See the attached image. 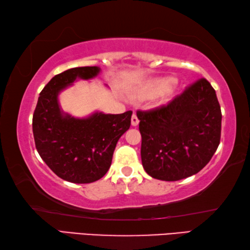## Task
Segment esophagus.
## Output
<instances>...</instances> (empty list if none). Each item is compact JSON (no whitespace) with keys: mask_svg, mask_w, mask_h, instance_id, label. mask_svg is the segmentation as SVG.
<instances>
[{"mask_svg":"<svg viewBox=\"0 0 250 250\" xmlns=\"http://www.w3.org/2000/svg\"><path fill=\"white\" fill-rule=\"evenodd\" d=\"M131 125H132L133 126H137L139 125V119H138V117H137V115H135V113H133L132 118H131Z\"/></svg>","mask_w":250,"mask_h":250,"instance_id":"34e87169","label":"esophagus"}]
</instances>
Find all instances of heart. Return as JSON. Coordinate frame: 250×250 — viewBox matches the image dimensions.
<instances>
[{
  "label": "heart",
  "mask_w": 250,
  "mask_h": 250,
  "mask_svg": "<svg viewBox=\"0 0 250 250\" xmlns=\"http://www.w3.org/2000/svg\"><path fill=\"white\" fill-rule=\"evenodd\" d=\"M175 80L173 78H161L154 82L146 84L142 89L139 91V97L141 99H153L170 92V88L173 86Z\"/></svg>",
  "instance_id": "heart-1"
}]
</instances>
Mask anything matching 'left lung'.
Returning <instances> with one entry per match:
<instances>
[{
  "label": "left lung",
  "mask_w": 250,
  "mask_h": 250,
  "mask_svg": "<svg viewBox=\"0 0 250 250\" xmlns=\"http://www.w3.org/2000/svg\"><path fill=\"white\" fill-rule=\"evenodd\" d=\"M141 160L154 179L179 181L200 172L221 141L222 111L205 78L189 84L167 104L137 111Z\"/></svg>",
  "instance_id": "1"
}]
</instances>
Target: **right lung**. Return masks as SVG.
<instances>
[{"label":"right lung","instance_id":"right-lung-1","mask_svg":"<svg viewBox=\"0 0 250 250\" xmlns=\"http://www.w3.org/2000/svg\"><path fill=\"white\" fill-rule=\"evenodd\" d=\"M100 68L76 67L55 76L41 91L33 115L37 152L61 179L71 183H92L111 166L117 142L130 128L132 111L120 115L95 112L74 118L62 111L58 95L77 79H91Z\"/></svg>","mask_w":250,"mask_h":250}]
</instances>
